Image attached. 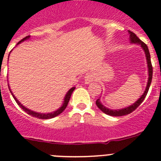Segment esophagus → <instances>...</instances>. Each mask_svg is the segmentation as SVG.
<instances>
[{
	"instance_id": "esophagus-1",
	"label": "esophagus",
	"mask_w": 161,
	"mask_h": 161,
	"mask_svg": "<svg viewBox=\"0 0 161 161\" xmlns=\"http://www.w3.org/2000/svg\"><path fill=\"white\" fill-rule=\"evenodd\" d=\"M93 75H92V73L89 72L86 75L85 82H86V83H90V82H91L92 81H93Z\"/></svg>"
}]
</instances>
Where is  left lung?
<instances>
[{
    "mask_svg": "<svg viewBox=\"0 0 161 161\" xmlns=\"http://www.w3.org/2000/svg\"><path fill=\"white\" fill-rule=\"evenodd\" d=\"M129 34H130V40L131 42V43H136V44L140 45V46L142 47V49H144L145 53H146V60H147V64H148V68H149V80H148L147 86H146V90H145V93H143L142 96L135 103L132 105L129 106V107L125 108L123 109H119V110H112V109H109L108 108L104 107L101 102H100V99H97L96 101V104L103 112H104L105 114L109 115H112V116H122V115H127V114L131 113L132 112L135 110L140 104L142 103V101H144V99L146 98V95H147L148 91H149V86H150L151 82H152V78H153V66L152 63H151V59H150V54H149V49H148V46H146V44H145L142 41H141L138 37H137L136 34H135L132 31H128Z\"/></svg>",
    "mask_w": 161,
    "mask_h": 161,
    "instance_id": "left-lung-1",
    "label": "left lung"
}]
</instances>
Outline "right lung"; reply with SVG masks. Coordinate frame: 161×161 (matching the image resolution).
<instances>
[{"label": "right lung", "mask_w": 161, "mask_h": 161, "mask_svg": "<svg viewBox=\"0 0 161 161\" xmlns=\"http://www.w3.org/2000/svg\"><path fill=\"white\" fill-rule=\"evenodd\" d=\"M30 37H31V36L29 35V36H26V37H23V38L22 39L21 41L19 42L18 44H19V43L22 42H23V41H25V40H26V39H28ZM18 44H17V45H18ZM8 88H9V87H8ZM75 89V87H72V88H71V90H70L68 92V93H67L66 96H65V98H64V104H63V105H62V107H60V108L58 109V110L55 111V112H51V113H47V114L39 113V112H34V111H31V110H30V109L26 108H25L24 106L22 105V104H20V102H19V101L16 99V98L15 97V96H14L13 93H12V91H10V92H11V93H12V97H13V98H14V99H15V101H16V103H17V104H18V105L19 106V107L23 109V111H25V112H26V113L28 114V115H31V116L37 117V118H38V119H51V118H53V117L57 116V115H60V113H62V112H63L64 111V109L66 108L67 106H68V102H69L70 97H71V93H72V92L74 91ZM9 90H10V88H9Z\"/></svg>", "instance_id": "obj_1"}]
</instances>
